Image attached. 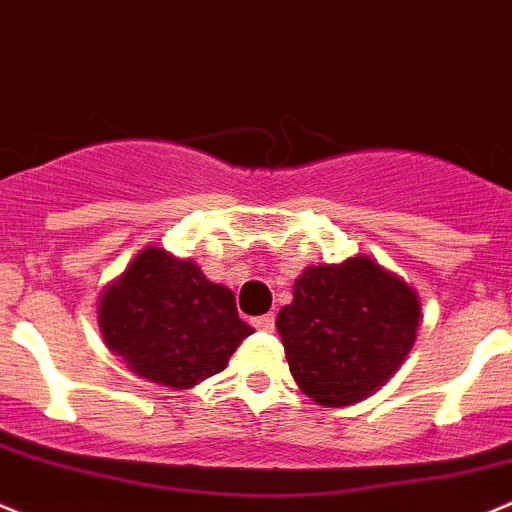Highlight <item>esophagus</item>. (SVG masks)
<instances>
[{"instance_id": "1", "label": "esophagus", "mask_w": 512, "mask_h": 512, "mask_svg": "<svg viewBox=\"0 0 512 512\" xmlns=\"http://www.w3.org/2000/svg\"><path fill=\"white\" fill-rule=\"evenodd\" d=\"M253 329H259V332H274V314H264L251 319Z\"/></svg>"}]
</instances>
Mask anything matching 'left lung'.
Segmentation results:
<instances>
[{
    "mask_svg": "<svg viewBox=\"0 0 512 512\" xmlns=\"http://www.w3.org/2000/svg\"><path fill=\"white\" fill-rule=\"evenodd\" d=\"M420 326L415 291L367 256L309 266L276 329L301 392L326 407L359 402L410 354Z\"/></svg>",
    "mask_w": 512,
    "mask_h": 512,
    "instance_id": "1",
    "label": "left lung"
}]
</instances>
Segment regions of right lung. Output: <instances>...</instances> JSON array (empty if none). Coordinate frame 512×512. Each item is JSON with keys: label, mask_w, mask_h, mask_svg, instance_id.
I'll list each match as a JSON object with an SVG mask.
<instances>
[{"label": "right lung", "mask_w": 512, "mask_h": 512, "mask_svg": "<svg viewBox=\"0 0 512 512\" xmlns=\"http://www.w3.org/2000/svg\"><path fill=\"white\" fill-rule=\"evenodd\" d=\"M107 347L143 379L186 389L226 369L253 332L238 319L226 286L211 284L193 261L145 248L107 286L97 309Z\"/></svg>", "instance_id": "obj_1"}]
</instances>
